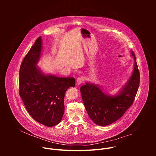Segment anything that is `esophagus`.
<instances>
[{
    "label": "esophagus",
    "instance_id": "1",
    "mask_svg": "<svg viewBox=\"0 0 156 156\" xmlns=\"http://www.w3.org/2000/svg\"><path fill=\"white\" fill-rule=\"evenodd\" d=\"M84 76H80L76 80V84L78 86H79L80 84L83 83L84 82Z\"/></svg>",
    "mask_w": 156,
    "mask_h": 156
}]
</instances>
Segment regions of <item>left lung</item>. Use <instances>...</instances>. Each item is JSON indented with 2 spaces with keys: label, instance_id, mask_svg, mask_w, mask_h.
Segmentation results:
<instances>
[{
  "label": "left lung",
  "instance_id": "8db88e82",
  "mask_svg": "<svg viewBox=\"0 0 156 156\" xmlns=\"http://www.w3.org/2000/svg\"><path fill=\"white\" fill-rule=\"evenodd\" d=\"M131 52L135 60L134 69L117 95L110 96L104 93L98 86L90 83L80 88L87 114L98 125H108L120 119L135 100L140 86V75L135 55Z\"/></svg>",
  "mask_w": 156,
  "mask_h": 156
}]
</instances>
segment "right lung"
Wrapping results in <instances>:
<instances>
[{"label":"right lung","mask_w":156,"mask_h":156,"mask_svg":"<svg viewBox=\"0 0 156 156\" xmlns=\"http://www.w3.org/2000/svg\"><path fill=\"white\" fill-rule=\"evenodd\" d=\"M41 50L42 39L39 37L21 64L19 94L32 118L51 127L62 120L65 93L69 87L75 86V80L44 74L37 67Z\"/></svg>","instance_id":"1"}]
</instances>
